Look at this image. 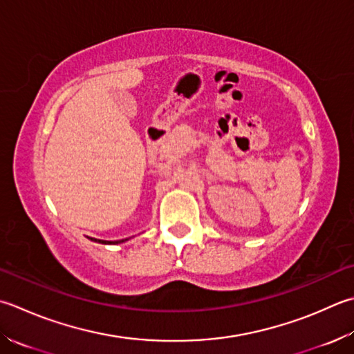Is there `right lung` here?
<instances>
[{"mask_svg": "<svg viewBox=\"0 0 354 354\" xmlns=\"http://www.w3.org/2000/svg\"><path fill=\"white\" fill-rule=\"evenodd\" d=\"M90 241L93 242H100V244H109V245H116V244H121V242H126L129 239H121V241H102V239H95V238H90Z\"/></svg>", "mask_w": 354, "mask_h": 354, "instance_id": "add662e5", "label": "right lung"}]
</instances>
